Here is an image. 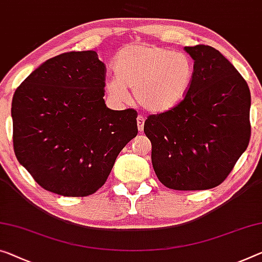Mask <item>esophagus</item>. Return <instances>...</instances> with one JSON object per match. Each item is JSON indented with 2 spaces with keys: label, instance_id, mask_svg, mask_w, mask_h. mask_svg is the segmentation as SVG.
I'll use <instances>...</instances> for the list:
<instances>
[{
  "label": "esophagus",
  "instance_id": "1",
  "mask_svg": "<svg viewBox=\"0 0 262 262\" xmlns=\"http://www.w3.org/2000/svg\"><path fill=\"white\" fill-rule=\"evenodd\" d=\"M144 122H145V119L143 116H138V117H137V126H138L139 132L144 131Z\"/></svg>",
  "mask_w": 262,
  "mask_h": 262
}]
</instances>
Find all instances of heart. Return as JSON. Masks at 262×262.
<instances>
[{"instance_id": "b5f03b06", "label": "heart", "mask_w": 262, "mask_h": 262, "mask_svg": "<svg viewBox=\"0 0 262 262\" xmlns=\"http://www.w3.org/2000/svg\"><path fill=\"white\" fill-rule=\"evenodd\" d=\"M116 77L104 84L106 94L117 103L135 92L137 103L151 114H164L177 107L190 90L194 69L182 52L147 44L124 47L115 58Z\"/></svg>"}]
</instances>
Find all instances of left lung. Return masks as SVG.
Returning <instances> with one entry per match:
<instances>
[{
  "instance_id": "left-lung-1",
  "label": "left lung",
  "mask_w": 262,
  "mask_h": 262,
  "mask_svg": "<svg viewBox=\"0 0 262 262\" xmlns=\"http://www.w3.org/2000/svg\"><path fill=\"white\" fill-rule=\"evenodd\" d=\"M184 50L194 61L190 90L173 110L148 116L144 132L160 183L172 190H208L226 179L248 146L251 92L214 48Z\"/></svg>"
}]
</instances>
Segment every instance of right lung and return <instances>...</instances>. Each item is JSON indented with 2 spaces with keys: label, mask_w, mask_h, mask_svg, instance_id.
Listing matches in <instances>:
<instances>
[{
  "label": "right lung",
  "mask_w": 262,
  "mask_h": 262,
  "mask_svg": "<svg viewBox=\"0 0 262 262\" xmlns=\"http://www.w3.org/2000/svg\"><path fill=\"white\" fill-rule=\"evenodd\" d=\"M105 71L94 50L66 52L42 63L16 89L14 151L44 190L92 194L138 134L136 110L105 105Z\"/></svg>",
  "instance_id": "1"
}]
</instances>
